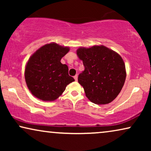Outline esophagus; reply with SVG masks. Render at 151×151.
I'll use <instances>...</instances> for the list:
<instances>
[{
  "instance_id": "esophagus-1",
  "label": "esophagus",
  "mask_w": 151,
  "mask_h": 151,
  "mask_svg": "<svg viewBox=\"0 0 151 151\" xmlns=\"http://www.w3.org/2000/svg\"><path fill=\"white\" fill-rule=\"evenodd\" d=\"M73 78H74V79H75L76 81H77V80H78V75H76Z\"/></svg>"
}]
</instances>
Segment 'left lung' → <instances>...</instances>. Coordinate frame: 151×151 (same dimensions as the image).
<instances>
[{
    "mask_svg": "<svg viewBox=\"0 0 151 151\" xmlns=\"http://www.w3.org/2000/svg\"><path fill=\"white\" fill-rule=\"evenodd\" d=\"M77 55L84 67L78 80L86 96L97 104L112 102L121 91L127 76L120 55L104 46L80 48Z\"/></svg>",
    "mask_w": 151,
    "mask_h": 151,
    "instance_id": "obj_1",
    "label": "left lung"
}]
</instances>
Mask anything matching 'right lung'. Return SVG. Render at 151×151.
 Returning <instances> with one entry per match:
<instances>
[{
	"label": "right lung",
	"mask_w": 151,
	"mask_h": 151,
	"mask_svg": "<svg viewBox=\"0 0 151 151\" xmlns=\"http://www.w3.org/2000/svg\"><path fill=\"white\" fill-rule=\"evenodd\" d=\"M69 51L68 47L50 43L40 47L31 56L24 77L34 96L44 101H53L65 91L67 84L75 80L69 75L67 65L60 62Z\"/></svg>",
	"instance_id": "obj_1"
}]
</instances>
